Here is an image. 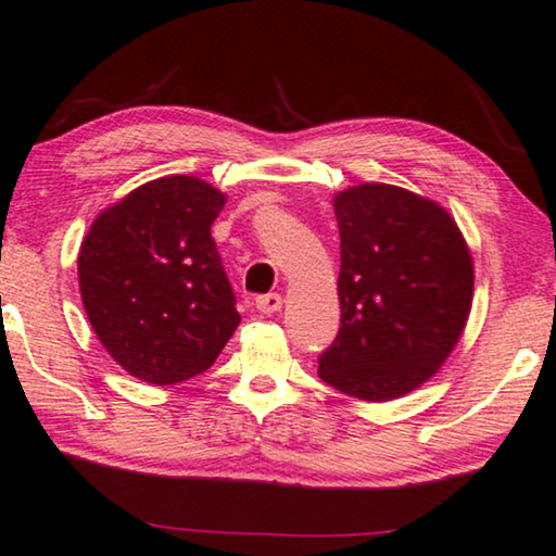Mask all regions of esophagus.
<instances>
[{
    "instance_id": "1",
    "label": "esophagus",
    "mask_w": 556,
    "mask_h": 556,
    "mask_svg": "<svg viewBox=\"0 0 556 556\" xmlns=\"http://www.w3.org/2000/svg\"><path fill=\"white\" fill-rule=\"evenodd\" d=\"M256 309L262 314H275L281 309V294H262L256 296Z\"/></svg>"
}]
</instances>
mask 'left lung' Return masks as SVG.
<instances>
[{"label":"left lung","mask_w":556,"mask_h":556,"mask_svg":"<svg viewBox=\"0 0 556 556\" xmlns=\"http://www.w3.org/2000/svg\"><path fill=\"white\" fill-rule=\"evenodd\" d=\"M342 327L319 377L346 396L389 402L437 375L469 319L475 264L444 206L394 185L334 197Z\"/></svg>","instance_id":"1"}]
</instances>
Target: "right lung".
Wrapping results in <instances>:
<instances>
[{
    "mask_svg": "<svg viewBox=\"0 0 556 556\" xmlns=\"http://www.w3.org/2000/svg\"><path fill=\"white\" fill-rule=\"evenodd\" d=\"M227 197L174 174L106 206L79 247V292L110 357L149 384L206 371L239 327L212 239Z\"/></svg>",
    "mask_w": 556,
    "mask_h": 556,
    "instance_id": "1",
    "label": "right lung"
}]
</instances>
